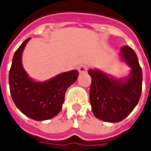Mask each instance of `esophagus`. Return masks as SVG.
Wrapping results in <instances>:
<instances>
[{
    "mask_svg": "<svg viewBox=\"0 0 151 151\" xmlns=\"http://www.w3.org/2000/svg\"><path fill=\"white\" fill-rule=\"evenodd\" d=\"M78 71L80 74H84V73L87 72V66L86 65H81L78 68Z\"/></svg>",
    "mask_w": 151,
    "mask_h": 151,
    "instance_id": "obj_1",
    "label": "esophagus"
}]
</instances>
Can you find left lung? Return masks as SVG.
<instances>
[{
	"label": "left lung",
	"instance_id": "1",
	"mask_svg": "<svg viewBox=\"0 0 151 151\" xmlns=\"http://www.w3.org/2000/svg\"><path fill=\"white\" fill-rule=\"evenodd\" d=\"M121 58L131 68L125 80H116L97 70H89L91 78L90 102L95 117L117 123L129 116L136 107L142 91V70L138 57L129 46L121 49Z\"/></svg>",
	"mask_w": 151,
	"mask_h": 151
}]
</instances>
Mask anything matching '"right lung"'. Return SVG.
<instances>
[{
	"instance_id": "1",
	"label": "right lung",
	"mask_w": 151,
	"mask_h": 151,
	"mask_svg": "<svg viewBox=\"0 0 151 151\" xmlns=\"http://www.w3.org/2000/svg\"><path fill=\"white\" fill-rule=\"evenodd\" d=\"M26 39L15 52L9 71V86L15 105L30 119L43 121L55 117L62 109L67 89L77 80L78 71L70 70L44 82L28 77L22 65Z\"/></svg>"
}]
</instances>
